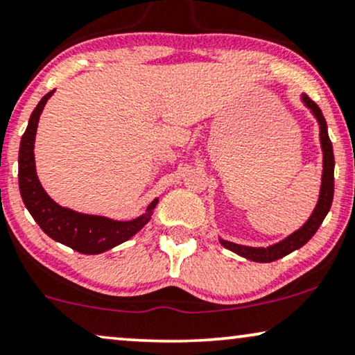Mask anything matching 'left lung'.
Returning a JSON list of instances; mask_svg holds the SVG:
<instances>
[{"label":"left lung","instance_id":"1","mask_svg":"<svg viewBox=\"0 0 355 355\" xmlns=\"http://www.w3.org/2000/svg\"><path fill=\"white\" fill-rule=\"evenodd\" d=\"M303 105L311 111V114L315 116L318 124H320V142H321V150H322V173H321V188H320V196H318V203L313 209L311 216L306 219V223L303 224L300 230L291 232L290 236H286L285 239L275 244L267 245V248H250V245H242L236 244V242L221 239L219 242L226 249L232 250L241 257L252 260V262L267 263L278 260L285 255H288L300 248H303L306 242L315 236L318 227L321 226V223L324 221L326 214L329 213L331 205H333V196H334V152L333 144L329 141V134H327V124L324 116H322L320 106L311 100L308 95H302Z\"/></svg>","mask_w":355,"mask_h":355}]
</instances>
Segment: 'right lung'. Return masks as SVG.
<instances>
[{"label": "right lung", "instance_id": "obj_1", "mask_svg": "<svg viewBox=\"0 0 355 355\" xmlns=\"http://www.w3.org/2000/svg\"><path fill=\"white\" fill-rule=\"evenodd\" d=\"M55 89L49 92L39 105L34 107L31 114L28 128L21 137L19 146V191L24 201L26 208L39 224L40 230L53 241L60 242L77 250L80 254H101L106 250L123 244L137 234L147 223L150 221L154 208L159 203L155 198L147 206L146 213L137 216L131 221H116V219L106 216H96V214H85L73 211L70 208H64L55 203L51 196L47 195L42 185H40L37 172H35V159H34V142L35 132H37L39 118L42 114L44 106L49 98L53 95Z\"/></svg>", "mask_w": 355, "mask_h": 355}]
</instances>
